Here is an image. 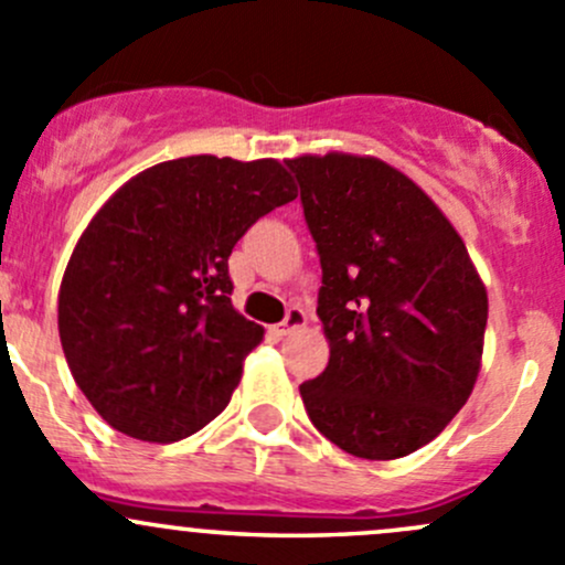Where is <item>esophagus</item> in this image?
I'll return each mask as SVG.
<instances>
[{
	"label": "esophagus",
	"mask_w": 565,
	"mask_h": 565,
	"mask_svg": "<svg viewBox=\"0 0 565 565\" xmlns=\"http://www.w3.org/2000/svg\"><path fill=\"white\" fill-rule=\"evenodd\" d=\"M301 326H307V312L301 310V307H290L288 316H285V321L280 326H275V334H290V331L301 329Z\"/></svg>",
	"instance_id": "34e87169"
}]
</instances>
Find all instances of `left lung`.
I'll use <instances>...</instances> for the list:
<instances>
[{
    "mask_svg": "<svg viewBox=\"0 0 565 565\" xmlns=\"http://www.w3.org/2000/svg\"><path fill=\"white\" fill-rule=\"evenodd\" d=\"M321 255L329 364L299 392L316 429L362 459L438 438L481 370L487 288L435 201L367 154L288 160Z\"/></svg>",
    "mask_w": 565,
    "mask_h": 565,
    "instance_id": "1",
    "label": "left lung"
}]
</instances>
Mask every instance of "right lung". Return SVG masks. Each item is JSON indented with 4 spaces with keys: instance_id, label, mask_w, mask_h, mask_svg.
Returning <instances> with one entry per match:
<instances>
[{
    "instance_id": "right-lung-1",
    "label": "right lung",
    "mask_w": 565,
    "mask_h": 565,
    "mask_svg": "<svg viewBox=\"0 0 565 565\" xmlns=\"http://www.w3.org/2000/svg\"><path fill=\"white\" fill-rule=\"evenodd\" d=\"M299 195L280 160L157 162L92 217L60 288V340L92 408L119 433L173 444L231 403L264 326L231 305L228 255Z\"/></svg>"
}]
</instances>
